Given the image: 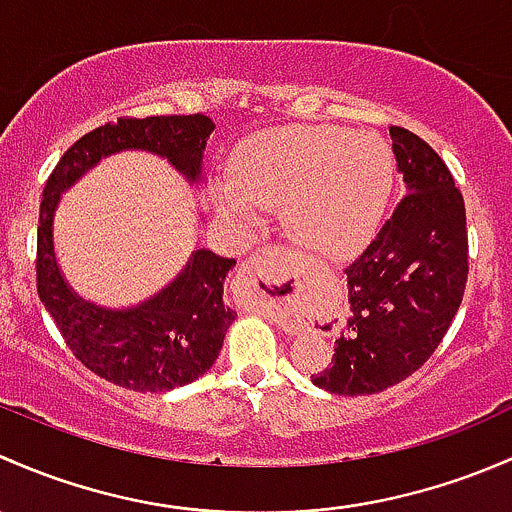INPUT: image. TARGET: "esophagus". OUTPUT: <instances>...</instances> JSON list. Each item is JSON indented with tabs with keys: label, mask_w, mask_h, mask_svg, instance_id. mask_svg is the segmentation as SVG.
<instances>
[{
	"label": "esophagus",
	"mask_w": 512,
	"mask_h": 512,
	"mask_svg": "<svg viewBox=\"0 0 512 512\" xmlns=\"http://www.w3.org/2000/svg\"><path fill=\"white\" fill-rule=\"evenodd\" d=\"M281 261L283 258L278 249H261L246 263L244 271H241V278L254 291H258V288H271L278 281V273H281Z\"/></svg>",
	"instance_id": "esophagus-1"
}]
</instances>
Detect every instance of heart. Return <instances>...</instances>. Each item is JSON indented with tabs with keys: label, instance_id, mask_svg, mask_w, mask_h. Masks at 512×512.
Listing matches in <instances>:
<instances>
[{
	"label": "heart",
	"instance_id": "b5f03b06",
	"mask_svg": "<svg viewBox=\"0 0 512 512\" xmlns=\"http://www.w3.org/2000/svg\"><path fill=\"white\" fill-rule=\"evenodd\" d=\"M214 192L224 219L256 226V207H281L288 239L318 256L350 251L382 214L392 157L382 140L340 128H288L249 140Z\"/></svg>",
	"mask_w": 512,
	"mask_h": 512
}]
</instances>
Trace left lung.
<instances>
[{
	"label": "left lung",
	"mask_w": 512,
	"mask_h": 512,
	"mask_svg": "<svg viewBox=\"0 0 512 512\" xmlns=\"http://www.w3.org/2000/svg\"><path fill=\"white\" fill-rule=\"evenodd\" d=\"M404 199L350 266V315L333 365L315 387L362 397L394 387L434 355L468 278L466 207L439 155L404 128H389Z\"/></svg>",
	"instance_id": "left-lung-1"
}]
</instances>
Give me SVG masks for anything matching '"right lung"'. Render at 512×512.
<instances>
[{
  "label": "right lung",
  "instance_id": "right-lung-1",
  "mask_svg": "<svg viewBox=\"0 0 512 512\" xmlns=\"http://www.w3.org/2000/svg\"><path fill=\"white\" fill-rule=\"evenodd\" d=\"M214 133L207 115L120 118L68 147L44 187L36 249L39 298L73 355L98 377L142 394L170 392L209 372L236 310L224 300L234 258L194 249L182 271L150 298L128 308L86 300L63 276L54 246V219L63 192L118 152L162 157L189 182L204 184V150Z\"/></svg>",
  "mask_w": 512,
  "mask_h": 512
}]
</instances>
